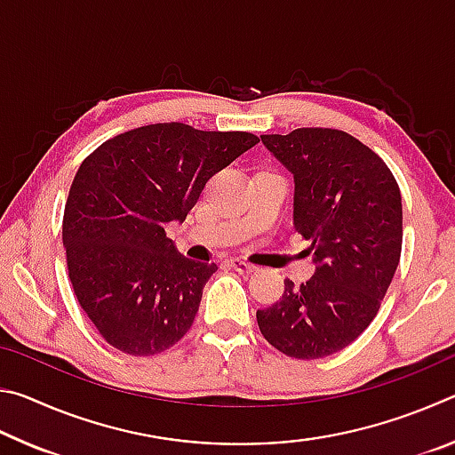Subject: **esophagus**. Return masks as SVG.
Segmentation results:
<instances>
[{
	"label": "esophagus",
	"mask_w": 455,
	"mask_h": 455,
	"mask_svg": "<svg viewBox=\"0 0 455 455\" xmlns=\"http://www.w3.org/2000/svg\"><path fill=\"white\" fill-rule=\"evenodd\" d=\"M228 265L233 267L235 271H238V273H255L257 271L255 265L246 263V260H243V259H230Z\"/></svg>",
	"instance_id": "obj_1"
}]
</instances>
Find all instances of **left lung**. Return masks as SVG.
<instances>
[{"label": "left lung", "mask_w": 455, "mask_h": 455, "mask_svg": "<svg viewBox=\"0 0 455 455\" xmlns=\"http://www.w3.org/2000/svg\"><path fill=\"white\" fill-rule=\"evenodd\" d=\"M260 140L295 179L292 225L311 246L315 275L284 281L281 301L257 311L263 337L295 359L333 355L375 319L402 257V192L387 164L333 128Z\"/></svg>", "instance_id": "1"}]
</instances>
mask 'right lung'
I'll return each mask as SVG.
<instances>
[{
	"mask_svg": "<svg viewBox=\"0 0 455 455\" xmlns=\"http://www.w3.org/2000/svg\"><path fill=\"white\" fill-rule=\"evenodd\" d=\"M257 142L164 122L110 138L80 164L61 238L76 299L106 343L148 357L188 333L219 267L180 255L164 227L187 219L211 176Z\"/></svg>",
	"mask_w": 455,
	"mask_h": 455,
	"instance_id": "obj_1",
	"label": "right lung"
}]
</instances>
